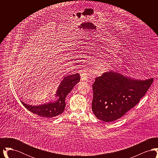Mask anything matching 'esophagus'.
<instances>
[{
    "label": "esophagus",
    "instance_id": "obj_1",
    "mask_svg": "<svg viewBox=\"0 0 158 158\" xmlns=\"http://www.w3.org/2000/svg\"><path fill=\"white\" fill-rule=\"evenodd\" d=\"M89 76V72L88 69H84L81 72V76L82 81H86Z\"/></svg>",
    "mask_w": 158,
    "mask_h": 158
}]
</instances>
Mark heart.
Instances as JSON below:
<instances>
[{
	"instance_id": "1",
	"label": "heart",
	"mask_w": 158,
	"mask_h": 158,
	"mask_svg": "<svg viewBox=\"0 0 158 158\" xmlns=\"http://www.w3.org/2000/svg\"><path fill=\"white\" fill-rule=\"evenodd\" d=\"M105 69V66H101V67L99 68V69H101V70H104V69Z\"/></svg>"
}]
</instances>
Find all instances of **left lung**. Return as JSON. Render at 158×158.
<instances>
[{
	"instance_id": "left-lung-1",
	"label": "left lung",
	"mask_w": 158,
	"mask_h": 158,
	"mask_svg": "<svg viewBox=\"0 0 158 158\" xmlns=\"http://www.w3.org/2000/svg\"><path fill=\"white\" fill-rule=\"evenodd\" d=\"M153 81V78L136 80L112 71L104 73L92 85L93 113L105 122L118 120L139 102Z\"/></svg>"
}]
</instances>
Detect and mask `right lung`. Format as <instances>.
I'll use <instances>...</instances> for the list:
<instances>
[{"instance_id": "obj_1", "label": "right lung", "mask_w": 158, "mask_h": 158, "mask_svg": "<svg viewBox=\"0 0 158 158\" xmlns=\"http://www.w3.org/2000/svg\"><path fill=\"white\" fill-rule=\"evenodd\" d=\"M80 81L79 73L68 75L61 81L57 90V101L43 105H31L21 101L23 105L33 114L40 117L51 118L60 115L64 111L66 106L65 99L76 85Z\"/></svg>"}]
</instances>
